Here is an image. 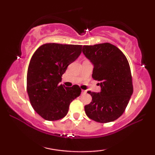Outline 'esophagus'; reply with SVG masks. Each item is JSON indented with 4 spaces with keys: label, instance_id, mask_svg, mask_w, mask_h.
Instances as JSON below:
<instances>
[{
    "label": "esophagus",
    "instance_id": "34e87169",
    "mask_svg": "<svg viewBox=\"0 0 155 155\" xmlns=\"http://www.w3.org/2000/svg\"><path fill=\"white\" fill-rule=\"evenodd\" d=\"M86 92H87V91H86V90H81V93H82V94H85V93H86Z\"/></svg>",
    "mask_w": 155,
    "mask_h": 155
}]
</instances>
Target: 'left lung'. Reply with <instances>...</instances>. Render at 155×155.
<instances>
[{"instance_id":"1","label":"left lung","mask_w":155,"mask_h":155,"mask_svg":"<svg viewBox=\"0 0 155 155\" xmlns=\"http://www.w3.org/2000/svg\"><path fill=\"white\" fill-rule=\"evenodd\" d=\"M82 52L93 65L92 79L100 81V92L89 91L92 99L84 106L87 116L101 123L118 119L133 92L129 63L122 51L109 43L84 46Z\"/></svg>"}]
</instances>
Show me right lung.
Masks as SVG:
<instances>
[{
    "label": "right lung",
    "instance_id": "1",
    "mask_svg": "<svg viewBox=\"0 0 155 155\" xmlns=\"http://www.w3.org/2000/svg\"><path fill=\"white\" fill-rule=\"evenodd\" d=\"M81 45L45 44L32 56L27 74V92L32 107L48 121L66 116L69 105L79 97L78 85L67 87L60 82L67 67L79 58Z\"/></svg>",
    "mask_w": 155,
    "mask_h": 155
}]
</instances>
